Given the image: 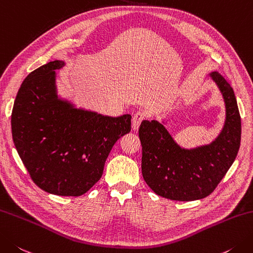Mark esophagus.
Wrapping results in <instances>:
<instances>
[{
	"label": "esophagus",
	"mask_w": 253,
	"mask_h": 253,
	"mask_svg": "<svg viewBox=\"0 0 253 253\" xmlns=\"http://www.w3.org/2000/svg\"><path fill=\"white\" fill-rule=\"evenodd\" d=\"M145 113H143L142 111H138V112H136L135 114H133V116H132V129L133 130H137L138 128H139V125H140V123L145 120Z\"/></svg>",
	"instance_id": "obj_1"
}]
</instances>
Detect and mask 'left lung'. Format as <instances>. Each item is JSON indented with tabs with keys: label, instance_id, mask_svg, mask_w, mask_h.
Masks as SVG:
<instances>
[{
	"label": "left lung",
	"instance_id": "8db88e82",
	"mask_svg": "<svg viewBox=\"0 0 253 253\" xmlns=\"http://www.w3.org/2000/svg\"><path fill=\"white\" fill-rule=\"evenodd\" d=\"M226 106L225 125L210 145L184 149L173 140L163 124L142 121L141 172L150 189L173 201H195L209 196L234 163L241 139V120L234 90L226 79L214 71Z\"/></svg>",
	"mask_w": 253,
	"mask_h": 253
}]
</instances>
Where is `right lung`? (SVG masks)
I'll return each instance as SVG.
<instances>
[{
    "mask_svg": "<svg viewBox=\"0 0 253 253\" xmlns=\"http://www.w3.org/2000/svg\"><path fill=\"white\" fill-rule=\"evenodd\" d=\"M54 60L31 72L12 111L15 148L32 180L44 192L80 196L101 179L120 138L130 131L131 116H104L74 107L57 94Z\"/></svg>",
    "mask_w": 253,
    "mask_h": 253,
    "instance_id": "right-lung-1",
    "label": "right lung"
}]
</instances>
